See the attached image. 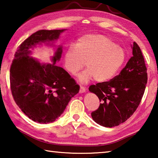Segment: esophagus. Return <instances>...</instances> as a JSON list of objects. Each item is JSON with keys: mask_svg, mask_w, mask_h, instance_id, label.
<instances>
[{"mask_svg": "<svg viewBox=\"0 0 158 158\" xmlns=\"http://www.w3.org/2000/svg\"><path fill=\"white\" fill-rule=\"evenodd\" d=\"M85 89L84 86H80V89H79V93H85Z\"/></svg>", "mask_w": 158, "mask_h": 158, "instance_id": "obj_1", "label": "esophagus"}]
</instances>
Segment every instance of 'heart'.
<instances>
[{
    "label": "heart",
    "instance_id": "obj_1",
    "mask_svg": "<svg viewBox=\"0 0 158 158\" xmlns=\"http://www.w3.org/2000/svg\"><path fill=\"white\" fill-rule=\"evenodd\" d=\"M125 52L122 47L102 35L89 34L70 45L64 56V67L71 74H75L85 65L87 69L78 75L80 82L94 78L105 82L116 75L124 65Z\"/></svg>",
    "mask_w": 158,
    "mask_h": 158
}]
</instances>
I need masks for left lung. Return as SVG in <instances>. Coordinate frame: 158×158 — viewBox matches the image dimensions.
<instances>
[{
    "label": "left lung",
    "instance_id": "1",
    "mask_svg": "<svg viewBox=\"0 0 158 158\" xmlns=\"http://www.w3.org/2000/svg\"><path fill=\"white\" fill-rule=\"evenodd\" d=\"M132 49L133 56L118 75L89 89L101 102L91 116L102 126L112 127L126 121L142 99L148 79L147 69L140 47L135 42Z\"/></svg>",
    "mask_w": 158,
    "mask_h": 158
}]
</instances>
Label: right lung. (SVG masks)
<instances>
[{
  "label": "right lung",
  "instance_id": "obj_1",
  "mask_svg": "<svg viewBox=\"0 0 158 158\" xmlns=\"http://www.w3.org/2000/svg\"><path fill=\"white\" fill-rule=\"evenodd\" d=\"M62 30H40L32 34L18 47L10 71V89L17 105L29 118L39 123H49L63 113L79 85L63 68L56 65L61 58L58 46L53 63H41L30 56L37 45L53 47Z\"/></svg>",
  "mask_w": 158,
  "mask_h": 158
}]
</instances>
